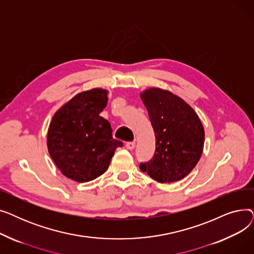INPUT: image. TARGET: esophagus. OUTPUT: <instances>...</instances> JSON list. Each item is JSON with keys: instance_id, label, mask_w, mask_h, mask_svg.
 <instances>
[{"instance_id": "1", "label": "esophagus", "mask_w": 254, "mask_h": 254, "mask_svg": "<svg viewBox=\"0 0 254 254\" xmlns=\"http://www.w3.org/2000/svg\"><path fill=\"white\" fill-rule=\"evenodd\" d=\"M135 146H136V142H127V143L126 144V147H127L128 150H132V149H134Z\"/></svg>"}]
</instances>
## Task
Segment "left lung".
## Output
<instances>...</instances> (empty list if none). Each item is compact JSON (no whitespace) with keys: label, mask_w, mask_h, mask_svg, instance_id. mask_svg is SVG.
<instances>
[{"label":"left lung","mask_w":254,"mask_h":254,"mask_svg":"<svg viewBox=\"0 0 254 254\" xmlns=\"http://www.w3.org/2000/svg\"><path fill=\"white\" fill-rule=\"evenodd\" d=\"M141 99L148 111L155 136V151L139 168L157 182H176L197 164L204 147L201 120L190 105L172 92L145 90Z\"/></svg>","instance_id":"left-lung-1"}]
</instances>
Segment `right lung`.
I'll return each instance as SVG.
<instances>
[{"instance_id":"obj_1","label":"right lung","mask_w":254,"mask_h":254,"mask_svg":"<svg viewBox=\"0 0 254 254\" xmlns=\"http://www.w3.org/2000/svg\"><path fill=\"white\" fill-rule=\"evenodd\" d=\"M107 90L80 92L53 116L47 135L49 154L63 174L88 182L107 171L117 147L108 120L100 116L107 106Z\"/></svg>"}]
</instances>
